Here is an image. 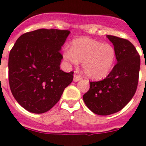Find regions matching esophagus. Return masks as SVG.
<instances>
[{"instance_id": "34e87169", "label": "esophagus", "mask_w": 146, "mask_h": 146, "mask_svg": "<svg viewBox=\"0 0 146 146\" xmlns=\"http://www.w3.org/2000/svg\"><path fill=\"white\" fill-rule=\"evenodd\" d=\"M81 79H82V77H81L80 75H79V74H74V81H75V82H77V81L80 80Z\"/></svg>"}]
</instances>
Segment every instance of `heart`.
<instances>
[{
  "label": "heart",
  "mask_w": 146,
  "mask_h": 146,
  "mask_svg": "<svg viewBox=\"0 0 146 146\" xmlns=\"http://www.w3.org/2000/svg\"><path fill=\"white\" fill-rule=\"evenodd\" d=\"M64 58L73 65H77L78 60L82 62V69L88 77L101 80L113 69L116 53L109 44L91 38H77L72 42L71 50L64 51Z\"/></svg>",
  "instance_id": "b5f03b06"
}]
</instances>
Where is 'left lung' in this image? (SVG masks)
Listing matches in <instances>:
<instances>
[{
  "label": "left lung",
  "mask_w": 146,
  "mask_h": 146,
  "mask_svg": "<svg viewBox=\"0 0 146 146\" xmlns=\"http://www.w3.org/2000/svg\"><path fill=\"white\" fill-rule=\"evenodd\" d=\"M114 45L117 64L100 81L90 82L83 95L86 106L95 114L108 115L117 113L129 102L138 84L140 58L138 52L127 39L107 36Z\"/></svg>",
  "instance_id": "1"
}]
</instances>
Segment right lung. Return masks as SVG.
I'll use <instances>...</instances> for the list:
<instances>
[{
    "instance_id": "right-lung-1",
    "label": "right lung",
    "mask_w": 146,
    "mask_h": 146,
    "mask_svg": "<svg viewBox=\"0 0 146 146\" xmlns=\"http://www.w3.org/2000/svg\"><path fill=\"white\" fill-rule=\"evenodd\" d=\"M70 31L41 29L20 36L9 57V82L19 104L33 113H44L57 104L73 80L74 72H64L60 52Z\"/></svg>"
}]
</instances>
